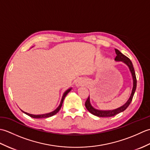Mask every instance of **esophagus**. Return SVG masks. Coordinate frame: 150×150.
<instances>
[{"label":"esophagus","mask_w":150,"mask_h":150,"mask_svg":"<svg viewBox=\"0 0 150 150\" xmlns=\"http://www.w3.org/2000/svg\"><path fill=\"white\" fill-rule=\"evenodd\" d=\"M85 84H86V82L84 80H82V79H77V81L75 82V86H76V87H77V88L79 86H84Z\"/></svg>","instance_id":"obj_1"}]
</instances>
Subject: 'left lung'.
Segmentation results:
<instances>
[{
    "instance_id": "obj_1",
    "label": "left lung",
    "mask_w": 150,
    "mask_h": 150,
    "mask_svg": "<svg viewBox=\"0 0 150 150\" xmlns=\"http://www.w3.org/2000/svg\"><path fill=\"white\" fill-rule=\"evenodd\" d=\"M115 53L117 55L116 57L115 58V61H121L124 63H125L128 66L130 71H131L132 77H133V89L132 91L131 95H130L128 101H127L126 103L123 105V106L113 110H99L95 109V108H94L91 106V104L90 103V97H88L85 103L86 108V109L88 110V111H90L91 114H93L94 115L99 117H113L118 113L122 112V111H124L129 106V105L130 104V103H131V102L133 99V95H134V93L136 90L137 79H136L135 70H134V68H133V64L132 61L130 60V59L128 58V57H127L126 56L123 55L122 53L120 52V51H119L117 49H115Z\"/></svg>"
}]
</instances>
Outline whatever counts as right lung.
<instances>
[{"label":"right lung","instance_id":"right-lung-1","mask_svg":"<svg viewBox=\"0 0 150 150\" xmlns=\"http://www.w3.org/2000/svg\"><path fill=\"white\" fill-rule=\"evenodd\" d=\"M71 88L68 89V90H66L64 93L63 95H62V99H61V101H60V103L59 104V106H58V108H57V109L55 110H54L53 111H52V112L50 113H45V114H41V115H33V114H30L28 113H26V112H24V111H22V112H24V113H26V115H29L30 117H32V118H35V119H42V118H48V117H52L53 115H55L57 113L59 112V111L60 110V108H61L62 107V103H63V101L64 100V98L67 95V94H68L69 92L71 91Z\"/></svg>","mask_w":150,"mask_h":150}]
</instances>
